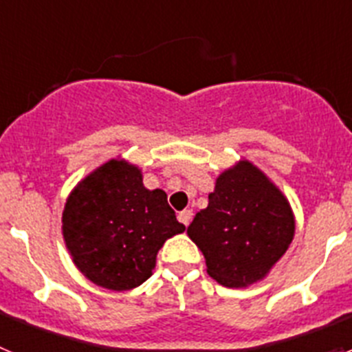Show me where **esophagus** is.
I'll return each mask as SVG.
<instances>
[{"instance_id": "1", "label": "esophagus", "mask_w": 352, "mask_h": 352, "mask_svg": "<svg viewBox=\"0 0 352 352\" xmlns=\"http://www.w3.org/2000/svg\"><path fill=\"white\" fill-rule=\"evenodd\" d=\"M192 214L194 213H192L190 210H183V211H179L178 220L183 223V226H188V223L192 222Z\"/></svg>"}]
</instances>
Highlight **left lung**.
<instances>
[{"mask_svg": "<svg viewBox=\"0 0 352 352\" xmlns=\"http://www.w3.org/2000/svg\"><path fill=\"white\" fill-rule=\"evenodd\" d=\"M208 199L186 229L203 252L208 275L226 287L261 280L294 236L287 199L247 160L220 174Z\"/></svg>", "mask_w": 352, "mask_h": 352, "instance_id": "8db88e82", "label": "left lung"}]
</instances>
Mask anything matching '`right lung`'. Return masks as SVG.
Wrapping results in <instances>:
<instances>
[{"mask_svg":"<svg viewBox=\"0 0 352 352\" xmlns=\"http://www.w3.org/2000/svg\"><path fill=\"white\" fill-rule=\"evenodd\" d=\"M185 231L164 190H148L138 167L109 160L84 178L63 211V238L93 284L129 291L151 276L166 239Z\"/></svg>","mask_w":352,"mask_h":352,"instance_id":"right-lung-1","label":"right lung"}]
</instances>
